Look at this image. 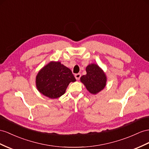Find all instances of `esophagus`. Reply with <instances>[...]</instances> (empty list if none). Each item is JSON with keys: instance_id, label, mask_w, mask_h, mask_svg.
I'll list each match as a JSON object with an SVG mask.
<instances>
[{"instance_id": "34e87169", "label": "esophagus", "mask_w": 149, "mask_h": 149, "mask_svg": "<svg viewBox=\"0 0 149 149\" xmlns=\"http://www.w3.org/2000/svg\"><path fill=\"white\" fill-rule=\"evenodd\" d=\"M81 74H79V73L75 75V77L77 80H79L80 78H81Z\"/></svg>"}]
</instances>
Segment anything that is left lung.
<instances>
[{"mask_svg":"<svg viewBox=\"0 0 149 149\" xmlns=\"http://www.w3.org/2000/svg\"><path fill=\"white\" fill-rule=\"evenodd\" d=\"M86 75H82L81 81L87 91L93 94H96L103 89L106 84V76L97 65L89 64L86 67Z\"/></svg>","mask_w":149,"mask_h":149,"instance_id":"left-lung-1","label":"left lung"}]
</instances>
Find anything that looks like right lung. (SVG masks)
<instances>
[{
    "label": "right lung",
    "mask_w": 149,
    "mask_h": 149,
    "mask_svg": "<svg viewBox=\"0 0 149 149\" xmlns=\"http://www.w3.org/2000/svg\"><path fill=\"white\" fill-rule=\"evenodd\" d=\"M75 78L72 71L60 62H50L38 72L36 77L37 89L51 99L60 97Z\"/></svg>",
    "instance_id": "right-lung-1"
}]
</instances>
